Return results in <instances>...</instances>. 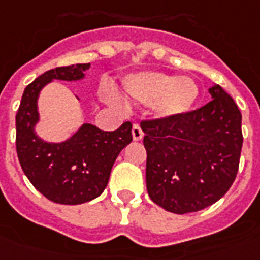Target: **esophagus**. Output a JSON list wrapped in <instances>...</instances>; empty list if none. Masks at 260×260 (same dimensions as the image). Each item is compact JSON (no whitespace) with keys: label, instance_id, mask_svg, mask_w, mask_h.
I'll return each instance as SVG.
<instances>
[{"label":"esophagus","instance_id":"34e87169","mask_svg":"<svg viewBox=\"0 0 260 260\" xmlns=\"http://www.w3.org/2000/svg\"><path fill=\"white\" fill-rule=\"evenodd\" d=\"M133 138L136 140V141H138V140H141L144 136V133H143V128H141V126L138 124V123H136V124H133Z\"/></svg>","mask_w":260,"mask_h":260}]
</instances>
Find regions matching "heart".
<instances>
[{
	"instance_id": "obj_1",
	"label": "heart",
	"mask_w": 260,
	"mask_h": 260,
	"mask_svg": "<svg viewBox=\"0 0 260 260\" xmlns=\"http://www.w3.org/2000/svg\"><path fill=\"white\" fill-rule=\"evenodd\" d=\"M124 91L134 101L151 104L159 116H179L188 112L198 98V86L188 77L145 72L128 76Z\"/></svg>"
}]
</instances>
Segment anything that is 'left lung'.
I'll return each instance as SVG.
<instances>
[{
  "label": "left lung",
  "mask_w": 260,
  "mask_h": 260,
  "mask_svg": "<svg viewBox=\"0 0 260 260\" xmlns=\"http://www.w3.org/2000/svg\"><path fill=\"white\" fill-rule=\"evenodd\" d=\"M209 94L213 100L198 109L141 122L149 198L177 215L217 202L240 166L241 112L219 84Z\"/></svg>",
  "instance_id": "obj_1"
}]
</instances>
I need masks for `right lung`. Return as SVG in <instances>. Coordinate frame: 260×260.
Instances as JSON below:
<instances>
[{
    "label": "right lung",
    "mask_w": 260,
    "mask_h": 260,
    "mask_svg": "<svg viewBox=\"0 0 260 260\" xmlns=\"http://www.w3.org/2000/svg\"><path fill=\"white\" fill-rule=\"evenodd\" d=\"M88 68L90 63H77L47 70L24 88L16 113V152L20 166L36 190L62 205H79L100 197L117 155L133 140L130 122H124L115 132H104L84 123L60 144L45 143L36 136L40 90L54 79L79 80Z\"/></svg>",
    "instance_id": "add662e5"
}]
</instances>
